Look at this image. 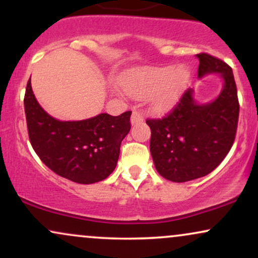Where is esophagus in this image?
Here are the masks:
<instances>
[{
	"label": "esophagus",
	"mask_w": 258,
	"mask_h": 258,
	"mask_svg": "<svg viewBox=\"0 0 258 258\" xmlns=\"http://www.w3.org/2000/svg\"><path fill=\"white\" fill-rule=\"evenodd\" d=\"M141 121H143V115H142V112H139L138 110H133L132 116H131V123H132V125L141 122Z\"/></svg>",
	"instance_id": "1"
}]
</instances>
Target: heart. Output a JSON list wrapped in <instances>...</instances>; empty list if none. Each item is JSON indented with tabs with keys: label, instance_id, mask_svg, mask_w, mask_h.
<instances>
[{
	"label": "heart",
	"instance_id": "b5f03b06",
	"mask_svg": "<svg viewBox=\"0 0 258 258\" xmlns=\"http://www.w3.org/2000/svg\"><path fill=\"white\" fill-rule=\"evenodd\" d=\"M189 81L185 68H148L132 74L123 80V88L136 98L152 96L154 108L166 110L171 108Z\"/></svg>",
	"mask_w": 258,
	"mask_h": 258
}]
</instances>
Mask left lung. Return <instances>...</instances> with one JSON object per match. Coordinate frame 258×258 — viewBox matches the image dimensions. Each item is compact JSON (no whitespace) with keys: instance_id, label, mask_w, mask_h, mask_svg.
<instances>
[{"instance_id":"8db88e82","label":"left lung","mask_w":258,"mask_h":258,"mask_svg":"<svg viewBox=\"0 0 258 258\" xmlns=\"http://www.w3.org/2000/svg\"><path fill=\"white\" fill-rule=\"evenodd\" d=\"M199 58L198 76L218 73L224 80L221 94L209 104H197L188 88L161 119H147L152 130L150 153L164 178L182 183L206 176L223 161L235 139L239 100L232 68L207 53Z\"/></svg>"}]
</instances>
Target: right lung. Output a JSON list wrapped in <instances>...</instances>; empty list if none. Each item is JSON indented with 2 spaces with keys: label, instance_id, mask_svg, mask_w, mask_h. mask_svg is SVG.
<instances>
[{
  "label": "right lung",
  "instance_id": "add662e5",
  "mask_svg": "<svg viewBox=\"0 0 258 258\" xmlns=\"http://www.w3.org/2000/svg\"><path fill=\"white\" fill-rule=\"evenodd\" d=\"M29 139L53 172L80 184L99 182L115 170L132 111L99 114L82 121H59L41 108L28 81L24 97Z\"/></svg>",
  "mask_w": 258,
  "mask_h": 258
}]
</instances>
